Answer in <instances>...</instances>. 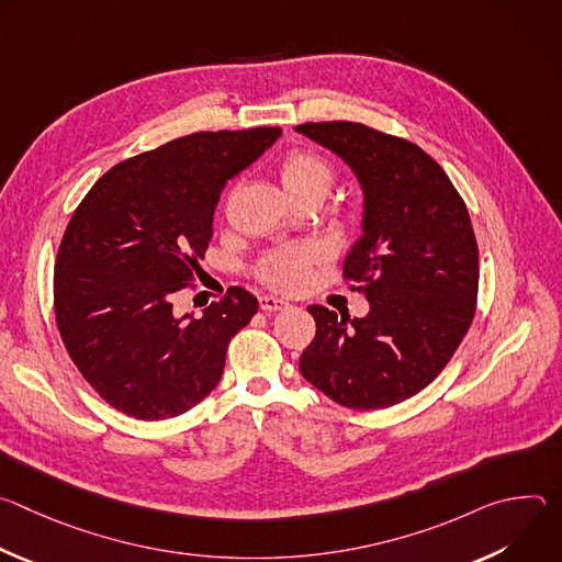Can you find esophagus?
Segmentation results:
<instances>
[{"label":"esophagus","mask_w":562,"mask_h":562,"mask_svg":"<svg viewBox=\"0 0 562 562\" xmlns=\"http://www.w3.org/2000/svg\"><path fill=\"white\" fill-rule=\"evenodd\" d=\"M286 306H289V302H286L284 297L269 295V293L260 295V308H262V311H282V308H286Z\"/></svg>","instance_id":"esophagus-1"}]
</instances>
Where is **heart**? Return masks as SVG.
Returning a JSON list of instances; mask_svg holds the SVG:
<instances>
[{
	"label": "heart",
	"mask_w": 562,
	"mask_h": 562,
	"mask_svg": "<svg viewBox=\"0 0 562 562\" xmlns=\"http://www.w3.org/2000/svg\"><path fill=\"white\" fill-rule=\"evenodd\" d=\"M280 180L286 195L293 202L308 195H317L325 200V195L334 187L336 171L325 157H319L311 150H293L284 157V162L280 167ZM313 258H317L313 249L273 254L260 267V278L276 289H297L306 282Z\"/></svg>",
	"instance_id": "b5f03b06"
}]
</instances>
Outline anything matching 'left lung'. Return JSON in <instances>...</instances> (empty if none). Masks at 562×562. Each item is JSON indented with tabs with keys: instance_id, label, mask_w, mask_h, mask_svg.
<instances>
[{
	"instance_id": "left-lung-1",
	"label": "left lung",
	"mask_w": 562,
	"mask_h": 562,
	"mask_svg": "<svg viewBox=\"0 0 562 562\" xmlns=\"http://www.w3.org/2000/svg\"><path fill=\"white\" fill-rule=\"evenodd\" d=\"M338 155L362 191L360 237L345 276L369 313L313 304L315 338L300 373L349 409H384L425 389L462 342L477 295L469 211L447 173L414 142L356 122L295 126Z\"/></svg>"
}]
</instances>
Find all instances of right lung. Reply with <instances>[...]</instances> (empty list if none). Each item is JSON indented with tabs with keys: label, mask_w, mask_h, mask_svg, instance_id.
<instances>
[{
	"label": "right lung",
	"mask_w": 562,
	"mask_h": 562,
	"mask_svg": "<svg viewBox=\"0 0 562 562\" xmlns=\"http://www.w3.org/2000/svg\"><path fill=\"white\" fill-rule=\"evenodd\" d=\"M280 135L260 126L178 137L115 165L75 209L55 260L57 329L79 373L122 414L173 418L220 382L258 297L233 286L200 317L176 315L173 300L204 258L224 184Z\"/></svg>",
	"instance_id": "right-lung-1"
}]
</instances>
